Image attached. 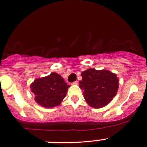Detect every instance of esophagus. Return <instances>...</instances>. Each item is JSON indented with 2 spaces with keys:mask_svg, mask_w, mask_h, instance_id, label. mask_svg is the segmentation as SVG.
I'll return each mask as SVG.
<instances>
[{
  "mask_svg": "<svg viewBox=\"0 0 147 147\" xmlns=\"http://www.w3.org/2000/svg\"><path fill=\"white\" fill-rule=\"evenodd\" d=\"M72 84H73V85H77V84H78V81H75V82L72 83Z\"/></svg>",
  "mask_w": 147,
  "mask_h": 147,
  "instance_id": "1",
  "label": "esophagus"
}]
</instances>
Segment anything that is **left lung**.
<instances>
[{"instance_id":"obj_1","label":"left lung","mask_w":147,"mask_h":147,"mask_svg":"<svg viewBox=\"0 0 147 147\" xmlns=\"http://www.w3.org/2000/svg\"><path fill=\"white\" fill-rule=\"evenodd\" d=\"M79 87L85 100L93 108H101L112 101L118 90L117 75L107 70L90 68L81 73Z\"/></svg>"}]
</instances>
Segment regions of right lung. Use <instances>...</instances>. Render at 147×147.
Instances as JSON below:
<instances>
[{
  "label": "right lung",
  "instance_id": "right-lung-1",
  "mask_svg": "<svg viewBox=\"0 0 147 147\" xmlns=\"http://www.w3.org/2000/svg\"><path fill=\"white\" fill-rule=\"evenodd\" d=\"M30 87L38 105L52 108L62 102L70 86L59 74L52 72L47 77L36 79Z\"/></svg>",
  "mask_w": 147,
  "mask_h": 147
}]
</instances>
